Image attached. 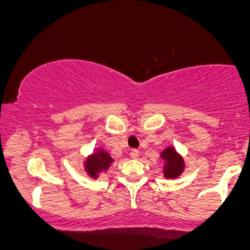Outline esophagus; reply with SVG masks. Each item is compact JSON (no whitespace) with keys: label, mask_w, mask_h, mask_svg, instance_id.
<instances>
[{"label":"esophagus","mask_w":250,"mask_h":250,"mask_svg":"<svg viewBox=\"0 0 250 250\" xmlns=\"http://www.w3.org/2000/svg\"><path fill=\"white\" fill-rule=\"evenodd\" d=\"M139 151H137L136 149H133L132 151H131V153H129V155H131V158L132 159H137L139 158Z\"/></svg>","instance_id":"esophagus-1"}]
</instances>
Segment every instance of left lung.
I'll list each match as a JSON object with an SVG mask.
<instances>
[{
    "label": "left lung",
    "mask_w": 250,
    "mask_h": 250,
    "mask_svg": "<svg viewBox=\"0 0 250 250\" xmlns=\"http://www.w3.org/2000/svg\"><path fill=\"white\" fill-rule=\"evenodd\" d=\"M160 158L164 160V176L167 179H175L185 170V161L173 146H168L161 152Z\"/></svg>",
    "instance_id": "1"
}]
</instances>
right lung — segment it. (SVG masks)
<instances>
[{"instance_id": "obj_1", "label": "right lung", "mask_w": 250, "mask_h": 250, "mask_svg": "<svg viewBox=\"0 0 250 250\" xmlns=\"http://www.w3.org/2000/svg\"><path fill=\"white\" fill-rule=\"evenodd\" d=\"M113 162L114 159L110 157V154L99 147L85 159L83 165H84V170L88 173V176L93 179H97L101 172L107 171L109 169Z\"/></svg>"}]
</instances>
